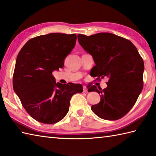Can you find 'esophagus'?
<instances>
[{
    "instance_id": "1",
    "label": "esophagus",
    "mask_w": 156,
    "mask_h": 156,
    "mask_svg": "<svg viewBox=\"0 0 156 156\" xmlns=\"http://www.w3.org/2000/svg\"><path fill=\"white\" fill-rule=\"evenodd\" d=\"M83 90H84V92H87L88 89H87V87H86V86H83Z\"/></svg>"
}]
</instances>
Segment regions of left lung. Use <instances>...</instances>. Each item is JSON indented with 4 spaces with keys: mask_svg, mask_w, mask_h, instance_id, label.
Returning a JSON list of instances; mask_svg holds the SVG:
<instances>
[{
    "mask_svg": "<svg viewBox=\"0 0 156 156\" xmlns=\"http://www.w3.org/2000/svg\"><path fill=\"white\" fill-rule=\"evenodd\" d=\"M78 40L93 58L96 65L90 75L97 79L108 78L107 87L103 90L91 87L101 97L91 110L105 120L121 119L133 107L143 89V59L130 41L110 33L78 34Z\"/></svg>",
    "mask_w": 156,
    "mask_h": 156,
    "instance_id": "obj_1",
    "label": "left lung"
}]
</instances>
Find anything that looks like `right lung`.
Listing matches in <instances>:
<instances>
[{
  "instance_id": "add662e5",
  "label": "right lung",
  "mask_w": 156,
  "mask_h": 156,
  "mask_svg": "<svg viewBox=\"0 0 156 156\" xmlns=\"http://www.w3.org/2000/svg\"><path fill=\"white\" fill-rule=\"evenodd\" d=\"M76 42V35L54 33L29 40L20 50L13 74V89L23 107L35 120L54 124L65 117L73 95L82 92L80 84L55 82L54 70Z\"/></svg>"
}]
</instances>
